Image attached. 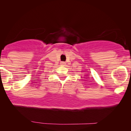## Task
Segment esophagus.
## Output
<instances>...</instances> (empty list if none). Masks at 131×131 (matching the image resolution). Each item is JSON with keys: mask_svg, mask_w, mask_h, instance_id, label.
Returning a JSON list of instances; mask_svg holds the SVG:
<instances>
[{"mask_svg": "<svg viewBox=\"0 0 131 131\" xmlns=\"http://www.w3.org/2000/svg\"><path fill=\"white\" fill-rule=\"evenodd\" d=\"M65 64H66V63L65 62H61V65H65Z\"/></svg>", "mask_w": 131, "mask_h": 131, "instance_id": "34e87169", "label": "esophagus"}]
</instances>
